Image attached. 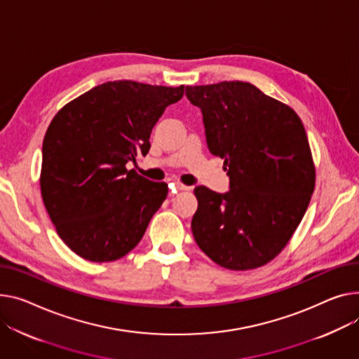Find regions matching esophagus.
Returning <instances> with one entry per match:
<instances>
[{
	"mask_svg": "<svg viewBox=\"0 0 359 359\" xmlns=\"http://www.w3.org/2000/svg\"><path fill=\"white\" fill-rule=\"evenodd\" d=\"M175 186H176V189L177 190H190V189H192V187H190V186H186V184H182V183H175Z\"/></svg>",
	"mask_w": 359,
	"mask_h": 359,
	"instance_id": "obj_1",
	"label": "esophagus"
}]
</instances>
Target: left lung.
Segmentation results:
<instances>
[{
  "instance_id": "1",
  "label": "left lung",
  "mask_w": 359,
  "mask_h": 359,
  "mask_svg": "<svg viewBox=\"0 0 359 359\" xmlns=\"http://www.w3.org/2000/svg\"><path fill=\"white\" fill-rule=\"evenodd\" d=\"M186 97L201 109L206 146L229 177L225 194L195 187V241L225 269L264 266L289 243L315 189L300 118L241 81L186 86Z\"/></svg>"
}]
</instances>
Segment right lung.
I'll use <instances>...</instances> for the list:
<instances>
[{
    "label": "right lung",
    "instance_id": "1",
    "mask_svg": "<svg viewBox=\"0 0 359 359\" xmlns=\"http://www.w3.org/2000/svg\"><path fill=\"white\" fill-rule=\"evenodd\" d=\"M183 90L107 82L52 119L41 149V196L62 241L79 257L115 261L141 241L169 189L126 164L149 153L153 127Z\"/></svg>",
    "mask_w": 359,
    "mask_h": 359
}]
</instances>
